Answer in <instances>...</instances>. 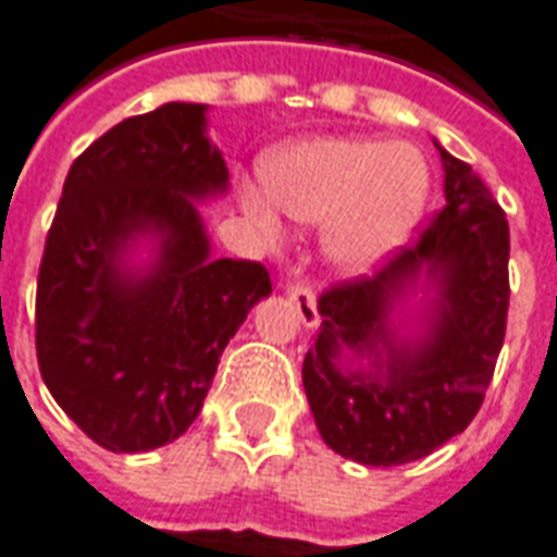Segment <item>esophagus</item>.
<instances>
[{
    "label": "esophagus",
    "mask_w": 557,
    "mask_h": 557,
    "mask_svg": "<svg viewBox=\"0 0 557 557\" xmlns=\"http://www.w3.org/2000/svg\"><path fill=\"white\" fill-rule=\"evenodd\" d=\"M286 295H289V301L295 304V310H298V319H301L307 327L319 325V310H315V295L313 289L307 286V283H289L286 286Z\"/></svg>",
    "instance_id": "1"
}]
</instances>
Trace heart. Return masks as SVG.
Segmentation results:
<instances>
[{
  "mask_svg": "<svg viewBox=\"0 0 557 557\" xmlns=\"http://www.w3.org/2000/svg\"><path fill=\"white\" fill-rule=\"evenodd\" d=\"M430 166L414 146L367 137H315L280 148L265 190L247 187L244 208L268 238L283 214L322 223V250L343 274H367L409 242L430 202Z\"/></svg>",
  "mask_w": 557,
  "mask_h": 557,
  "instance_id": "b5f03b06",
  "label": "heart"
}]
</instances>
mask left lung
Segmentation results:
<instances>
[{
  "label": "left lung",
  "instance_id": "1",
  "mask_svg": "<svg viewBox=\"0 0 557 557\" xmlns=\"http://www.w3.org/2000/svg\"><path fill=\"white\" fill-rule=\"evenodd\" d=\"M435 148L444 208L373 277L322 292L319 334L304 358L315 426L331 450L361 466H403L466 430L507 331V218L478 172ZM420 278L433 298L419 331L403 338L389 315Z\"/></svg>",
  "mask_w": 557,
  "mask_h": 557
}]
</instances>
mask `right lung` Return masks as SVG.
Returning <instances> with one entry per match:
<instances>
[{
	"instance_id": "obj_1",
	"label": "right lung",
	"mask_w": 557,
	"mask_h": 557,
	"mask_svg": "<svg viewBox=\"0 0 557 557\" xmlns=\"http://www.w3.org/2000/svg\"><path fill=\"white\" fill-rule=\"evenodd\" d=\"M206 103H163L95 139L67 172L44 244L35 349L44 385L113 454L175 442L206 403L220 355L256 301L265 265L211 259L196 202L226 194ZM152 242L148 267L126 253Z\"/></svg>"
}]
</instances>
